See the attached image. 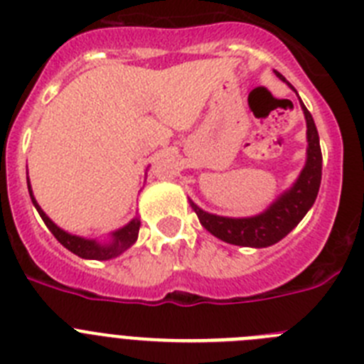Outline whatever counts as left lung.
I'll list each match as a JSON object with an SVG mask.
<instances>
[{
	"label": "left lung",
	"instance_id": "obj_1",
	"mask_svg": "<svg viewBox=\"0 0 364 364\" xmlns=\"http://www.w3.org/2000/svg\"><path fill=\"white\" fill-rule=\"evenodd\" d=\"M279 78L284 80L282 74L275 70ZM286 82V80H284ZM290 85V83H288ZM291 87V85H290ZM301 107L306 118V136H308V156L306 166L299 175L297 182L288 191H284L277 200L269 205L264 213L247 218H230L218 217V215L205 213L198 205L191 202V208L197 213L202 226L215 235L217 239L224 242L235 244V246H252L266 247L279 242L290 233L302 217L308 213L314 205L321 186V175H323V154H321L319 133L315 127L310 111L301 102Z\"/></svg>",
	"mask_w": 364,
	"mask_h": 364
}]
</instances>
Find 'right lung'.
<instances>
[{"label":"right lung","mask_w":364,"mask_h":364,"mask_svg":"<svg viewBox=\"0 0 364 364\" xmlns=\"http://www.w3.org/2000/svg\"><path fill=\"white\" fill-rule=\"evenodd\" d=\"M27 184H28V193H31L32 204H34V208L38 210L40 217L43 218L45 226L49 228L50 233L58 239V242L62 244V246H65L69 252L74 253V255L82 257V259L107 260V259H112V257H118L122 252H125L127 247H131L134 242H136L138 230H140V220H138V218H133L127 226L114 231V233H112V240L109 244H98L96 240L82 239V237L67 233V231H63L62 228H58L56 224H54V222L43 213V210L38 205L36 198H34V195H32L31 182H27Z\"/></svg>","instance_id":"right-lung-1"}]
</instances>
